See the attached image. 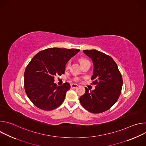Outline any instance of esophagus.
Returning <instances> with one entry per match:
<instances>
[{"label":"esophagus","instance_id":"esophagus-1","mask_svg":"<svg viewBox=\"0 0 146 146\" xmlns=\"http://www.w3.org/2000/svg\"><path fill=\"white\" fill-rule=\"evenodd\" d=\"M78 86L77 84H72L70 85V87H71V88H76L78 87Z\"/></svg>","mask_w":146,"mask_h":146}]
</instances>
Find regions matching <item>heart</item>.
I'll use <instances>...</instances> for the list:
<instances>
[{
  "label": "heart",
  "mask_w": 146,
  "mask_h": 146,
  "mask_svg": "<svg viewBox=\"0 0 146 146\" xmlns=\"http://www.w3.org/2000/svg\"><path fill=\"white\" fill-rule=\"evenodd\" d=\"M79 61H80V64H81V65H84V64H86V63H88V62H90L87 59H84V58H80V59H79ZM70 64H71V61H70V60H69L68 62H67V63H66V66H65L66 68V69L69 68V66H70ZM75 80L77 81V78H76Z\"/></svg>",
  "instance_id": "heart-1"
}]
</instances>
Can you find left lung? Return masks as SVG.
<instances>
[{
	"instance_id": "left-lung-1",
	"label": "left lung",
	"mask_w": 146,
	"mask_h": 146,
	"mask_svg": "<svg viewBox=\"0 0 146 146\" xmlns=\"http://www.w3.org/2000/svg\"><path fill=\"white\" fill-rule=\"evenodd\" d=\"M93 61L94 69L91 84L95 89L80 96L82 107L92 113H101L110 109L121 94L123 80L117 65L109 55L96 50H83Z\"/></svg>"
}]
</instances>
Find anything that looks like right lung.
I'll return each instance as SVG.
<instances>
[{
    "instance_id": "add662e5",
    "label": "right lung",
    "mask_w": 146,
    "mask_h": 146,
    "mask_svg": "<svg viewBox=\"0 0 146 146\" xmlns=\"http://www.w3.org/2000/svg\"><path fill=\"white\" fill-rule=\"evenodd\" d=\"M80 51L79 49L50 48L38 52L27 65L24 73L26 94L37 108L52 110L63 103L69 83L58 86L54 77L65 73L67 62Z\"/></svg>"
}]
</instances>
